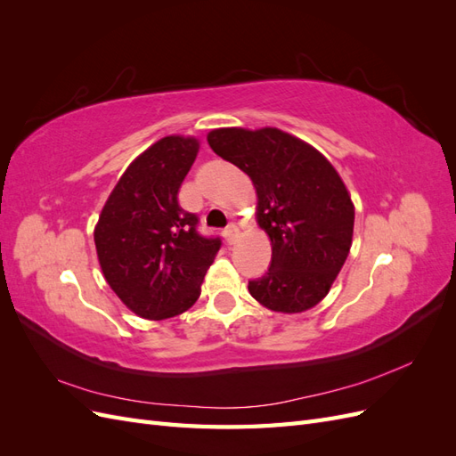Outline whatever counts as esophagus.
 Masks as SVG:
<instances>
[{
  "label": "esophagus",
  "mask_w": 456,
  "mask_h": 456,
  "mask_svg": "<svg viewBox=\"0 0 456 456\" xmlns=\"http://www.w3.org/2000/svg\"><path fill=\"white\" fill-rule=\"evenodd\" d=\"M238 233H240V228L236 224H228L226 230H224V240L228 245H232L233 241L238 240Z\"/></svg>",
  "instance_id": "1"
}]
</instances>
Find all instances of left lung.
I'll list each match as a JSON object with an SVG mask.
<instances>
[{
	"label": "left lung",
	"instance_id": "left-lung-1",
	"mask_svg": "<svg viewBox=\"0 0 456 456\" xmlns=\"http://www.w3.org/2000/svg\"><path fill=\"white\" fill-rule=\"evenodd\" d=\"M207 142L256 188V218L270 236L272 260L249 281V293L273 312L315 306L352 245L354 205L342 178L315 148L280 129H215Z\"/></svg>",
	"mask_w": 456,
	"mask_h": 456
}]
</instances>
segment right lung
Returning a JSON list of instances; mask_svg holds the SVG:
<instances>
[{
    "label": "right lung",
    "instance_id": "1",
    "mask_svg": "<svg viewBox=\"0 0 456 456\" xmlns=\"http://www.w3.org/2000/svg\"><path fill=\"white\" fill-rule=\"evenodd\" d=\"M198 148L190 136L151 144L123 173L94 228L108 285L146 320H167L194 305L223 245L218 236H201L198 215L178 205Z\"/></svg>",
    "mask_w": 456,
    "mask_h": 456
}]
</instances>
